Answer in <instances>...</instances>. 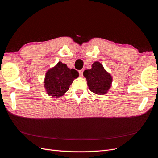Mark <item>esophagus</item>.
Listing matches in <instances>:
<instances>
[{
	"mask_svg": "<svg viewBox=\"0 0 158 158\" xmlns=\"http://www.w3.org/2000/svg\"><path fill=\"white\" fill-rule=\"evenodd\" d=\"M83 72H84V70H83V69L79 70V74H80V77H82V76H83Z\"/></svg>",
	"mask_w": 158,
	"mask_h": 158,
	"instance_id": "1",
	"label": "esophagus"
}]
</instances>
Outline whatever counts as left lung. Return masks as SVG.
I'll use <instances>...</instances> for the list:
<instances>
[{"instance_id": "8db88e82", "label": "left lung", "mask_w": 158, "mask_h": 158, "mask_svg": "<svg viewBox=\"0 0 158 158\" xmlns=\"http://www.w3.org/2000/svg\"><path fill=\"white\" fill-rule=\"evenodd\" d=\"M83 75L86 78L89 90L95 94H106L111 86L112 76L99 62H94L92 69L84 70Z\"/></svg>"}]
</instances>
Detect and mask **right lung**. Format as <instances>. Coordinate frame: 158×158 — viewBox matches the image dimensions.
I'll list each match as a JSON object with an SVG mask.
<instances>
[{
	"instance_id": "right-lung-1",
	"label": "right lung",
	"mask_w": 158,
	"mask_h": 158,
	"mask_svg": "<svg viewBox=\"0 0 158 158\" xmlns=\"http://www.w3.org/2000/svg\"><path fill=\"white\" fill-rule=\"evenodd\" d=\"M78 76L77 70L70 69L66 64L59 61L46 73L44 87L47 94L55 98L63 96L69 90L73 80Z\"/></svg>"
}]
</instances>
